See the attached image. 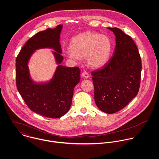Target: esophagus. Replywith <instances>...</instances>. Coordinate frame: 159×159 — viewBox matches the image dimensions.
Segmentation results:
<instances>
[{"instance_id":"1","label":"esophagus","mask_w":159,"mask_h":159,"mask_svg":"<svg viewBox=\"0 0 159 159\" xmlns=\"http://www.w3.org/2000/svg\"><path fill=\"white\" fill-rule=\"evenodd\" d=\"M82 76L83 77H84L85 79H88L89 77V74L88 73V72L87 71H84L82 73Z\"/></svg>"}]
</instances>
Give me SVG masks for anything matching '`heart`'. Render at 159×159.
<instances>
[{
  "label": "heart",
  "mask_w": 159,
  "mask_h": 159,
  "mask_svg": "<svg viewBox=\"0 0 159 159\" xmlns=\"http://www.w3.org/2000/svg\"><path fill=\"white\" fill-rule=\"evenodd\" d=\"M70 50L66 54L70 59L79 60L86 58L92 67H100L106 63L111 51L109 38L97 32L87 31L77 34L70 42Z\"/></svg>",
  "instance_id": "1"
}]
</instances>
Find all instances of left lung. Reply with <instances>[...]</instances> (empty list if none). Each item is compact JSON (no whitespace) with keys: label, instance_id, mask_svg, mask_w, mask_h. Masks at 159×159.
<instances>
[{"label":"left lung","instance_id":"obj_1","mask_svg":"<svg viewBox=\"0 0 159 159\" xmlns=\"http://www.w3.org/2000/svg\"><path fill=\"white\" fill-rule=\"evenodd\" d=\"M116 35L113 55L102 67L92 72L98 107L116 113L136 96L141 82V59L132 38L117 28H108Z\"/></svg>","mask_w":159,"mask_h":159}]
</instances>
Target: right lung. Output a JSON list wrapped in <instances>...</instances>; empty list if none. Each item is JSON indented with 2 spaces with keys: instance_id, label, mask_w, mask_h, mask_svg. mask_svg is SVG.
Masks as SVG:
<instances>
[{
  "instance_id": "add662e5",
  "label": "right lung",
  "mask_w": 159,
  "mask_h": 159,
  "mask_svg": "<svg viewBox=\"0 0 159 159\" xmlns=\"http://www.w3.org/2000/svg\"><path fill=\"white\" fill-rule=\"evenodd\" d=\"M61 30L62 25H58L35 34L25 44L16 59V84L19 93L31 111L48 118H60L69 110L74 87L80 80V70L78 67L59 65L49 83L36 84L30 77L28 61L34 50L49 47L58 52L55 55L58 63H61L63 59L60 44Z\"/></svg>"
}]
</instances>
